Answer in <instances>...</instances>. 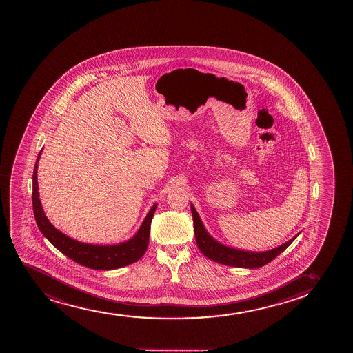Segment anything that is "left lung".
I'll return each mask as SVG.
<instances>
[{
	"instance_id": "8db88e82",
	"label": "left lung",
	"mask_w": 353,
	"mask_h": 353,
	"mask_svg": "<svg viewBox=\"0 0 353 353\" xmlns=\"http://www.w3.org/2000/svg\"><path fill=\"white\" fill-rule=\"evenodd\" d=\"M192 215L194 223L195 240L198 243V248L203 256L208 259L213 260L215 263H223L232 268H258L266 263H271L276 256H279L281 252L291 245L292 241L296 239L293 236L291 240L280 245L278 248H272L265 252H252L239 250V248L226 246L223 243L215 240L203 226V221L199 216L195 207L191 203Z\"/></svg>"
}]
</instances>
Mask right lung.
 <instances>
[{
  "label": "right lung",
  "mask_w": 353,
  "mask_h": 353,
  "mask_svg": "<svg viewBox=\"0 0 353 353\" xmlns=\"http://www.w3.org/2000/svg\"><path fill=\"white\" fill-rule=\"evenodd\" d=\"M41 153L42 150L37 155V163L32 172V210L41 233L45 235L59 251L68 256L69 259L74 260L75 263H80L85 268L99 271H108L123 268L138 261L146 253L148 248L150 223L158 203H154L152 206L138 232L130 239L123 243L114 245H94L77 241L59 231L57 227H54L53 223L46 216L45 211L42 208L37 185V163L40 160Z\"/></svg>",
  "instance_id": "add662e5"
}]
</instances>
